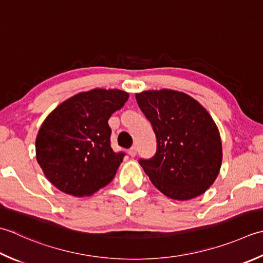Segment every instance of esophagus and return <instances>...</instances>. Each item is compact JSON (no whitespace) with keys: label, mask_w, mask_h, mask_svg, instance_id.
<instances>
[{"label":"esophagus","mask_w":263,"mask_h":263,"mask_svg":"<svg viewBox=\"0 0 263 263\" xmlns=\"http://www.w3.org/2000/svg\"><path fill=\"white\" fill-rule=\"evenodd\" d=\"M128 155H130L131 157H136V155H137V149H136V147H132V148H130L128 149Z\"/></svg>","instance_id":"34e87169"}]
</instances>
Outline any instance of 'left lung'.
I'll return each mask as SVG.
<instances>
[{
	"mask_svg": "<svg viewBox=\"0 0 263 263\" xmlns=\"http://www.w3.org/2000/svg\"><path fill=\"white\" fill-rule=\"evenodd\" d=\"M136 99L157 139L155 156L139 161L154 186L176 200L204 194L222 163L220 133L209 111L176 90L142 91Z\"/></svg>",
	"mask_w": 263,
	"mask_h": 263,
	"instance_id": "1",
	"label": "left lung"
}]
</instances>
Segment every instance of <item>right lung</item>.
<instances>
[{
	"mask_svg": "<svg viewBox=\"0 0 263 263\" xmlns=\"http://www.w3.org/2000/svg\"><path fill=\"white\" fill-rule=\"evenodd\" d=\"M127 99L118 89L80 92L45 118L36 137V159L60 192L91 196L114 179L124 154L112 152L108 120Z\"/></svg>",
	"mask_w": 263,
	"mask_h": 263,
	"instance_id": "obj_1",
	"label": "right lung"
}]
</instances>
